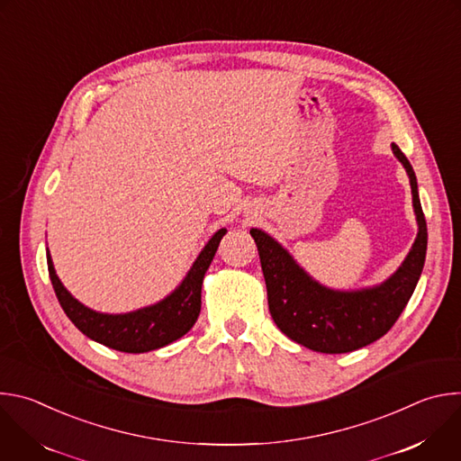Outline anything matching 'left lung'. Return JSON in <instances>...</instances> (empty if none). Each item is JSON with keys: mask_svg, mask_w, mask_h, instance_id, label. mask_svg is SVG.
<instances>
[{"mask_svg": "<svg viewBox=\"0 0 461 461\" xmlns=\"http://www.w3.org/2000/svg\"><path fill=\"white\" fill-rule=\"evenodd\" d=\"M392 151L409 173L420 231L400 270L383 285L359 292L324 288L270 235L249 230L267 281L270 313L285 336L310 350L345 354L377 341L398 321L420 281L427 253V222L416 173L396 144H392Z\"/></svg>", "mask_w": 461, "mask_h": 461, "instance_id": "1", "label": "left lung"}]
</instances>
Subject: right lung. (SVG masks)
Segmentation results:
<instances>
[{
  "instance_id": "1",
  "label": "right lung",
  "mask_w": 461,
  "mask_h": 461,
  "mask_svg": "<svg viewBox=\"0 0 461 461\" xmlns=\"http://www.w3.org/2000/svg\"><path fill=\"white\" fill-rule=\"evenodd\" d=\"M226 230H219L206 248L193 262V267L182 285L164 301L122 315L98 313L78 303L59 283L50 255L47 251L49 277L59 306L73 324L89 339L105 345L113 350L127 354H142L162 348L191 330L201 313V290L204 276L215 257L219 242Z\"/></svg>"
}]
</instances>
